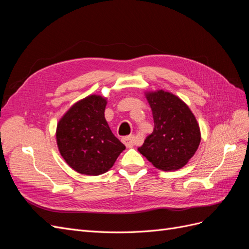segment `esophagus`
Instances as JSON below:
<instances>
[{"label":"esophagus","instance_id":"34e87169","mask_svg":"<svg viewBox=\"0 0 249 249\" xmlns=\"http://www.w3.org/2000/svg\"><path fill=\"white\" fill-rule=\"evenodd\" d=\"M123 142L124 143V145L126 147H133L136 145V138H135V136H133V135H131V136H126V137H124L123 138Z\"/></svg>","mask_w":249,"mask_h":249}]
</instances>
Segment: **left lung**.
<instances>
[{
    "instance_id": "obj_1",
    "label": "left lung",
    "mask_w": 249,
    "mask_h": 249,
    "mask_svg": "<svg viewBox=\"0 0 249 249\" xmlns=\"http://www.w3.org/2000/svg\"><path fill=\"white\" fill-rule=\"evenodd\" d=\"M153 111L155 127L139 153L158 169L171 171L182 168L196 152L200 130L190 108L178 96L164 90L146 91Z\"/></svg>"
}]
</instances>
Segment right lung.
Masks as SVG:
<instances>
[{
	"label": "right lung",
	"mask_w": 249,
	"mask_h": 249,
	"mask_svg": "<svg viewBox=\"0 0 249 249\" xmlns=\"http://www.w3.org/2000/svg\"><path fill=\"white\" fill-rule=\"evenodd\" d=\"M106 105V97L88 95L73 104L57 124L60 155L82 175L100 176L107 172L125 148L105 118Z\"/></svg>",
	"instance_id": "right-lung-1"
}]
</instances>
